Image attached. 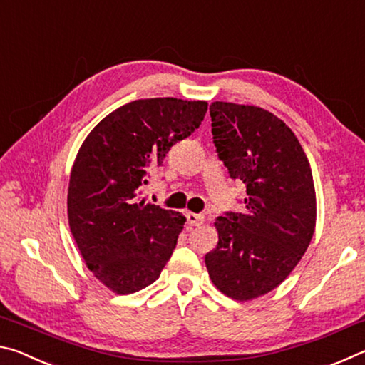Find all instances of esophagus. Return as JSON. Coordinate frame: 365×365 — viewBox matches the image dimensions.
<instances>
[{
    "label": "esophagus",
    "instance_id": "esophagus-1",
    "mask_svg": "<svg viewBox=\"0 0 365 365\" xmlns=\"http://www.w3.org/2000/svg\"><path fill=\"white\" fill-rule=\"evenodd\" d=\"M187 219H188V224L193 225V227H200L201 224H205V215H202V214L188 212Z\"/></svg>",
    "mask_w": 365,
    "mask_h": 365
}]
</instances>
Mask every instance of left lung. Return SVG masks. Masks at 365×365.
<instances>
[{
    "instance_id": "obj_1",
    "label": "left lung",
    "mask_w": 365,
    "mask_h": 365,
    "mask_svg": "<svg viewBox=\"0 0 365 365\" xmlns=\"http://www.w3.org/2000/svg\"><path fill=\"white\" fill-rule=\"evenodd\" d=\"M214 145L246 185L245 211L215 219L205 257L215 288L237 301L272 292L292 274L316 230V188L306 153L285 122L248 104H211Z\"/></svg>"
}]
</instances>
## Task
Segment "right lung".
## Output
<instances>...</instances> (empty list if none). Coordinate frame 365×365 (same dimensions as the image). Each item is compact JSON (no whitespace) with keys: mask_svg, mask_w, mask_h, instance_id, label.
<instances>
[{"mask_svg":"<svg viewBox=\"0 0 365 365\" xmlns=\"http://www.w3.org/2000/svg\"><path fill=\"white\" fill-rule=\"evenodd\" d=\"M206 101L148 98L108 114L80 146L67 190V217L86 267L110 292L130 294L156 282L185 215L140 197L150 174L190 137Z\"/></svg>","mask_w":365,"mask_h":365,"instance_id":"right-lung-1","label":"right lung"}]
</instances>
